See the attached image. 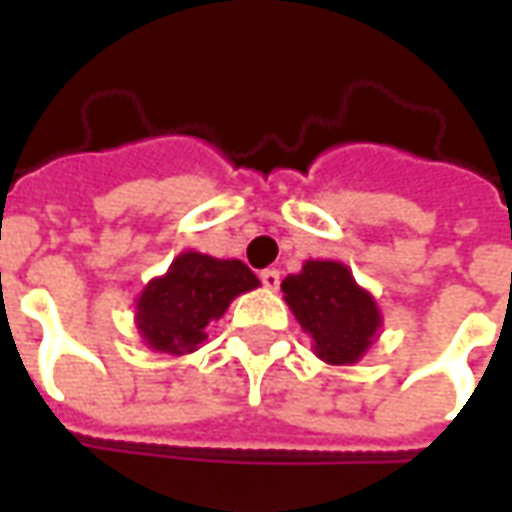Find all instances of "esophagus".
Here are the masks:
<instances>
[{
  "label": "esophagus",
  "instance_id": "34e87169",
  "mask_svg": "<svg viewBox=\"0 0 512 512\" xmlns=\"http://www.w3.org/2000/svg\"><path fill=\"white\" fill-rule=\"evenodd\" d=\"M260 282H263V288L277 290L279 288V271H277V268H266V271H260Z\"/></svg>",
  "mask_w": 512,
  "mask_h": 512
}]
</instances>
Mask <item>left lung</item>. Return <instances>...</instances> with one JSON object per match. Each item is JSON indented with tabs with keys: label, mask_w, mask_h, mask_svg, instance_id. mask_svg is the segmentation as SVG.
Masks as SVG:
<instances>
[{
	"label": "left lung",
	"mask_w": 512,
	"mask_h": 512,
	"mask_svg": "<svg viewBox=\"0 0 512 512\" xmlns=\"http://www.w3.org/2000/svg\"><path fill=\"white\" fill-rule=\"evenodd\" d=\"M285 301L315 340V354L329 365H354L373 343L381 315L343 263L310 260L301 274L282 282Z\"/></svg>",
	"instance_id": "8db88e82"
}]
</instances>
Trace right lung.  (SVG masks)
I'll return each instance as SVG.
<instances>
[{
	"mask_svg": "<svg viewBox=\"0 0 512 512\" xmlns=\"http://www.w3.org/2000/svg\"><path fill=\"white\" fill-rule=\"evenodd\" d=\"M260 282L241 260L186 252L161 279H153L136 304V323L150 348L186 354L208 337L205 326L222 318L227 304Z\"/></svg>",
	"mask_w": 512,
	"mask_h": 512,
	"instance_id": "obj_1",
	"label": "right lung"
}]
</instances>
